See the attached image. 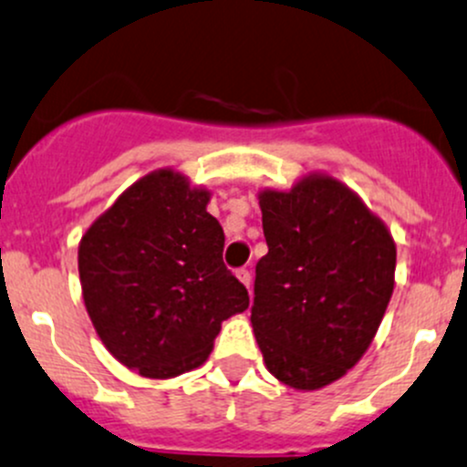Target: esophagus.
I'll use <instances>...</instances> for the list:
<instances>
[{
	"label": "esophagus",
	"instance_id": "esophagus-1",
	"mask_svg": "<svg viewBox=\"0 0 467 467\" xmlns=\"http://www.w3.org/2000/svg\"><path fill=\"white\" fill-rule=\"evenodd\" d=\"M235 276H238V281L249 290V283H252V274H249V269H244V267L235 269Z\"/></svg>",
	"mask_w": 467,
	"mask_h": 467
}]
</instances>
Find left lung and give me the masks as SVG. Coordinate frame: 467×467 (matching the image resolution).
<instances>
[{"label": "left lung", "mask_w": 467, "mask_h": 467, "mask_svg": "<svg viewBox=\"0 0 467 467\" xmlns=\"http://www.w3.org/2000/svg\"><path fill=\"white\" fill-rule=\"evenodd\" d=\"M267 254L256 265L252 328L267 371L319 391L362 359L396 285V240L353 189L307 172L258 191Z\"/></svg>", "instance_id": "obj_1"}]
</instances>
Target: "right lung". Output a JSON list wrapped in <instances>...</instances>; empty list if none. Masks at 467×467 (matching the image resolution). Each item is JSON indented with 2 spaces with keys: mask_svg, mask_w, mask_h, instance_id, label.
Returning a JSON list of instances; mask_svg holds the SVG:
<instances>
[{
  "mask_svg": "<svg viewBox=\"0 0 467 467\" xmlns=\"http://www.w3.org/2000/svg\"><path fill=\"white\" fill-rule=\"evenodd\" d=\"M211 191L160 168L128 186L78 244L83 301L117 362L150 379L202 367L223 321L249 307L224 267Z\"/></svg>",
  "mask_w": 467,
  "mask_h": 467,
  "instance_id": "add662e5",
  "label": "right lung"
}]
</instances>
